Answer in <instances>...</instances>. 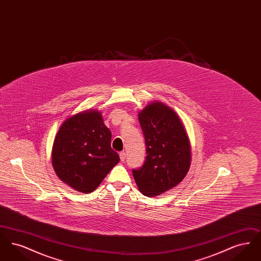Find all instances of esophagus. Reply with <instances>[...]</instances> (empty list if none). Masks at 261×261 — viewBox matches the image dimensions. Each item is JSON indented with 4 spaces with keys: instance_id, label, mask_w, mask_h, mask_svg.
Here are the masks:
<instances>
[{
    "instance_id": "1",
    "label": "esophagus",
    "mask_w": 261,
    "mask_h": 261,
    "mask_svg": "<svg viewBox=\"0 0 261 261\" xmlns=\"http://www.w3.org/2000/svg\"><path fill=\"white\" fill-rule=\"evenodd\" d=\"M119 156H120V161L122 162H124L125 159H126V153H125V151L119 152Z\"/></svg>"
}]
</instances>
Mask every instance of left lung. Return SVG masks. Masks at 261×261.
<instances>
[{
	"instance_id": "left-lung-1",
	"label": "left lung",
	"mask_w": 261,
	"mask_h": 261,
	"mask_svg": "<svg viewBox=\"0 0 261 261\" xmlns=\"http://www.w3.org/2000/svg\"><path fill=\"white\" fill-rule=\"evenodd\" d=\"M145 136L144 165L133 169L143 195L156 197L177 186L191 165V146L184 125L172 109L161 101L149 103L138 114Z\"/></svg>"
}]
</instances>
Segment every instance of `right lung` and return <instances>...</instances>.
<instances>
[{
	"mask_svg": "<svg viewBox=\"0 0 261 261\" xmlns=\"http://www.w3.org/2000/svg\"><path fill=\"white\" fill-rule=\"evenodd\" d=\"M112 133L100 112L88 110L68 117L55 137L51 163L63 183L89 194L119 162L111 147Z\"/></svg>",
	"mask_w": 261,
	"mask_h": 261,
	"instance_id": "add662e5",
	"label": "right lung"
}]
</instances>
